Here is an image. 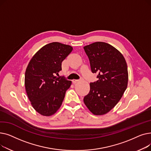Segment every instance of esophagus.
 Listing matches in <instances>:
<instances>
[{
    "mask_svg": "<svg viewBox=\"0 0 151 151\" xmlns=\"http://www.w3.org/2000/svg\"><path fill=\"white\" fill-rule=\"evenodd\" d=\"M80 80H72V82H73V84H75V83H76L78 81H79Z\"/></svg>",
    "mask_w": 151,
    "mask_h": 151,
    "instance_id": "esophagus-1",
    "label": "esophagus"
}]
</instances>
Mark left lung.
Returning <instances> with one entry per match:
<instances>
[{
  "mask_svg": "<svg viewBox=\"0 0 151 151\" xmlns=\"http://www.w3.org/2000/svg\"><path fill=\"white\" fill-rule=\"evenodd\" d=\"M92 73L99 80L90 83V91L84 103L94 115H104L119 101L127 88V65L123 55L112 45L95 42L84 47Z\"/></svg>",
  "mask_w": 151,
  "mask_h": 151,
  "instance_id": "8db88e82",
  "label": "left lung"
}]
</instances>
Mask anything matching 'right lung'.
Returning a JSON list of instances; mask_svg holds the SVG:
<instances>
[{"mask_svg": "<svg viewBox=\"0 0 151 151\" xmlns=\"http://www.w3.org/2000/svg\"><path fill=\"white\" fill-rule=\"evenodd\" d=\"M72 50L70 45L50 43L34 54L27 67L24 84L27 97L34 109L42 116H50L57 112L71 84V81L55 75Z\"/></svg>", "mask_w": 151, "mask_h": 151, "instance_id": "add662e5", "label": "right lung"}]
</instances>
